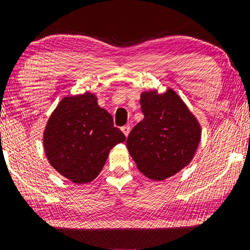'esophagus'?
<instances>
[{"label":"esophagus","instance_id":"1","mask_svg":"<svg viewBox=\"0 0 250 250\" xmlns=\"http://www.w3.org/2000/svg\"><path fill=\"white\" fill-rule=\"evenodd\" d=\"M130 130H131L130 125H125V126H123V127H122L123 133H124V135H125L126 137H127L128 133H130Z\"/></svg>","mask_w":250,"mask_h":250}]
</instances>
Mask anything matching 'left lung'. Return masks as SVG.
<instances>
[{"label": "left lung", "instance_id": "obj_1", "mask_svg": "<svg viewBox=\"0 0 250 250\" xmlns=\"http://www.w3.org/2000/svg\"><path fill=\"white\" fill-rule=\"evenodd\" d=\"M139 103L144 119L131 130L126 146L142 174L162 181L189 165L199 146L200 124L170 88L163 94L143 92Z\"/></svg>", "mask_w": 250, "mask_h": 250}]
</instances>
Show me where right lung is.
I'll return each instance as SVG.
<instances>
[{
    "instance_id": "obj_1",
    "label": "right lung",
    "mask_w": 250,
    "mask_h": 250,
    "mask_svg": "<svg viewBox=\"0 0 250 250\" xmlns=\"http://www.w3.org/2000/svg\"><path fill=\"white\" fill-rule=\"evenodd\" d=\"M125 139L98 98L85 92L62 99L47 120L42 142L50 165L61 175L87 184L100 174L112 147Z\"/></svg>"
}]
</instances>
